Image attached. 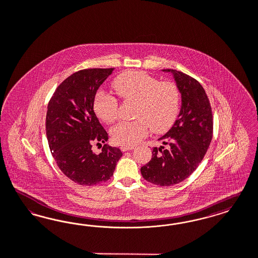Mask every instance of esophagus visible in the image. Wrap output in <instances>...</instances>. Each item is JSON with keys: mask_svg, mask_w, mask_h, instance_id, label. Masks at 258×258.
Wrapping results in <instances>:
<instances>
[{"mask_svg": "<svg viewBox=\"0 0 258 258\" xmlns=\"http://www.w3.org/2000/svg\"><path fill=\"white\" fill-rule=\"evenodd\" d=\"M134 149V146H122L121 147V151H124H124H133Z\"/></svg>", "mask_w": 258, "mask_h": 258, "instance_id": "esophagus-1", "label": "esophagus"}]
</instances>
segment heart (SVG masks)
Segmentation results:
<instances>
[{
  "label": "heart",
  "mask_w": 258,
  "mask_h": 258,
  "mask_svg": "<svg viewBox=\"0 0 258 258\" xmlns=\"http://www.w3.org/2000/svg\"><path fill=\"white\" fill-rule=\"evenodd\" d=\"M116 92L126 101H134V121H123L111 128L114 142L133 146L148 134L167 131L176 119L180 95L174 83L158 82L142 71H126L116 77ZM93 109L105 123L111 124L118 117V101L113 95L99 90L93 99Z\"/></svg>",
  "instance_id": "heart-1"
}]
</instances>
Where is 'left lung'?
<instances>
[{
    "instance_id": "left-lung-1",
    "label": "left lung",
    "mask_w": 258,
    "mask_h": 258,
    "mask_svg": "<svg viewBox=\"0 0 258 258\" xmlns=\"http://www.w3.org/2000/svg\"><path fill=\"white\" fill-rule=\"evenodd\" d=\"M170 73L181 94L177 120L158 139L151 160L141 168L143 177L157 186H172L184 181L198 167L213 138V112L200 83L175 70Z\"/></svg>"
}]
</instances>
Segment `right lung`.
Wrapping results in <instances>:
<instances>
[{
	"label": "right lung",
	"instance_id": "1",
	"mask_svg": "<svg viewBox=\"0 0 258 258\" xmlns=\"http://www.w3.org/2000/svg\"><path fill=\"white\" fill-rule=\"evenodd\" d=\"M114 69H89L73 73L50 99L45 128L49 149L62 173L82 186H94L113 175L123 155L118 148L104 145L96 154L93 143H106L108 135L93 110L100 86Z\"/></svg>",
	"mask_w": 258,
	"mask_h": 258
}]
</instances>
